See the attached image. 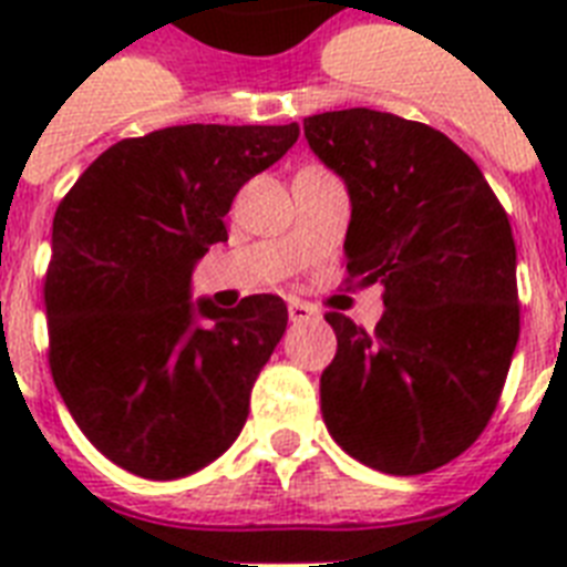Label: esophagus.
Segmentation results:
<instances>
[{"label": "esophagus", "mask_w": 567, "mask_h": 567, "mask_svg": "<svg viewBox=\"0 0 567 567\" xmlns=\"http://www.w3.org/2000/svg\"><path fill=\"white\" fill-rule=\"evenodd\" d=\"M288 318H291V323H306V320L318 318V309L302 300H288Z\"/></svg>", "instance_id": "obj_1"}]
</instances>
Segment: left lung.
<instances>
[{"mask_svg":"<svg viewBox=\"0 0 567 567\" xmlns=\"http://www.w3.org/2000/svg\"><path fill=\"white\" fill-rule=\"evenodd\" d=\"M302 132L350 194L347 274L385 285L373 332L327 315V430L373 471H435L485 430L518 344L509 217L474 158L432 126L347 109L306 117Z\"/></svg>","mask_w":567,"mask_h":567,"instance_id":"8db88e82","label":"left lung"}]
</instances>
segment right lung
<instances>
[{"label":"right lung","instance_id":"add662e5","mask_svg":"<svg viewBox=\"0 0 567 567\" xmlns=\"http://www.w3.org/2000/svg\"><path fill=\"white\" fill-rule=\"evenodd\" d=\"M300 126H171L109 146L52 220L49 364L91 444L144 480H179L238 439L288 327L274 293L190 300L231 199Z\"/></svg>","mask_w":567,"mask_h":567}]
</instances>
